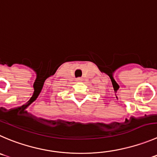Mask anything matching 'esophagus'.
<instances>
[{
	"label": "esophagus",
	"instance_id": "34e87169",
	"mask_svg": "<svg viewBox=\"0 0 157 157\" xmlns=\"http://www.w3.org/2000/svg\"><path fill=\"white\" fill-rule=\"evenodd\" d=\"M76 82H82V79L81 78H78L76 79Z\"/></svg>",
	"mask_w": 157,
	"mask_h": 157
}]
</instances>
